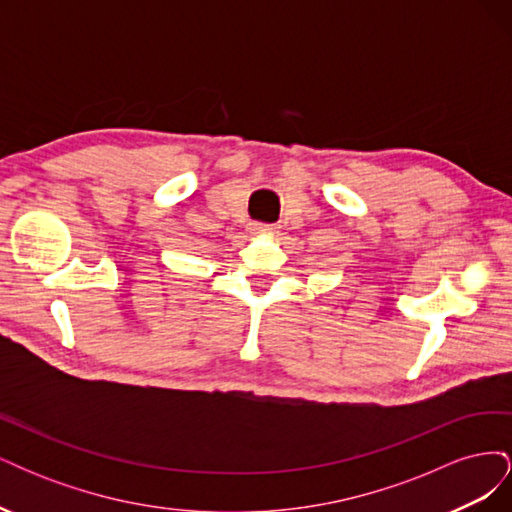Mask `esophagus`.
Here are the masks:
<instances>
[{"label":"esophagus","mask_w":512,"mask_h":512,"mask_svg":"<svg viewBox=\"0 0 512 512\" xmlns=\"http://www.w3.org/2000/svg\"><path fill=\"white\" fill-rule=\"evenodd\" d=\"M252 232H254V235H262V237H265V235H273V232H275V226H273V224H260V222H254V224H252Z\"/></svg>","instance_id":"obj_1"}]
</instances>
